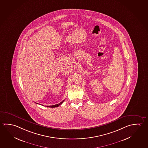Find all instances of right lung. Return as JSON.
Wrapping results in <instances>:
<instances>
[{"label": "right lung", "mask_w": 148, "mask_h": 148, "mask_svg": "<svg viewBox=\"0 0 148 148\" xmlns=\"http://www.w3.org/2000/svg\"><path fill=\"white\" fill-rule=\"evenodd\" d=\"M64 101V100H63V101H62V102H60L59 104H56V105H52V106H47V107H51V108H54V107H58L59 106H60V105L62 104V103H63V102Z\"/></svg>", "instance_id": "obj_1"}]
</instances>
